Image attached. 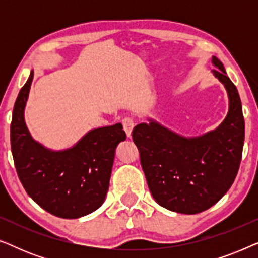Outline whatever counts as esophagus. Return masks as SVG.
Instances as JSON below:
<instances>
[{
	"instance_id": "1",
	"label": "esophagus",
	"mask_w": 258,
	"mask_h": 258,
	"mask_svg": "<svg viewBox=\"0 0 258 258\" xmlns=\"http://www.w3.org/2000/svg\"><path fill=\"white\" fill-rule=\"evenodd\" d=\"M122 124H123V129H124V132L126 134V136L128 137H132V132L134 129V125H135V123H134V121L132 118L126 117L122 121Z\"/></svg>"
}]
</instances>
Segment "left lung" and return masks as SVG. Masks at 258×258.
<instances>
[{
    "label": "left lung",
    "instance_id": "obj_1",
    "mask_svg": "<svg viewBox=\"0 0 258 258\" xmlns=\"http://www.w3.org/2000/svg\"><path fill=\"white\" fill-rule=\"evenodd\" d=\"M215 76L229 95V112L216 130L184 139L157 123L133 130L141 165L155 201L175 213L194 215L217 203L237 175L244 144V117L235 84L214 56Z\"/></svg>",
    "mask_w": 258,
    "mask_h": 258
}]
</instances>
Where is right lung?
<instances>
[{
  "instance_id": "obj_1",
  "label": "right lung",
  "mask_w": 258,
  "mask_h": 258,
  "mask_svg": "<svg viewBox=\"0 0 258 258\" xmlns=\"http://www.w3.org/2000/svg\"><path fill=\"white\" fill-rule=\"evenodd\" d=\"M34 73L21 88L13 110L10 146L17 175L28 195L41 208L61 218H79L104 202L115 149L125 140L121 123L94 129L75 147L50 151L31 139L24 123Z\"/></svg>"
}]
</instances>
